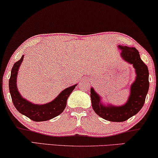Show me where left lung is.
<instances>
[{
	"label": "left lung",
	"mask_w": 158,
	"mask_h": 158,
	"mask_svg": "<svg viewBox=\"0 0 158 158\" xmlns=\"http://www.w3.org/2000/svg\"><path fill=\"white\" fill-rule=\"evenodd\" d=\"M123 60L135 68V80L130 85V94L124 104L114 106L110 103H103L102 98L94 88H90V98L94 111L101 118L110 122H122L135 116L143 106L148 94L149 86V71L148 66L140 58L139 52L135 47L118 45Z\"/></svg>",
	"instance_id": "left-lung-1"
}]
</instances>
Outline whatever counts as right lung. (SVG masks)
<instances>
[{"instance_id":"obj_1","label":"right lung","mask_w":158,"mask_h":158,"mask_svg":"<svg viewBox=\"0 0 158 158\" xmlns=\"http://www.w3.org/2000/svg\"><path fill=\"white\" fill-rule=\"evenodd\" d=\"M23 57L19 61L15 62L11 69V73L9 79V91L13 103L16 109L21 114L27 116L34 122H44L56 117L62 113L66 107L67 100L69 96L77 84L73 85L62 90L56 98L50 102L44 104H35L21 96L17 88V75Z\"/></svg>"}]
</instances>
